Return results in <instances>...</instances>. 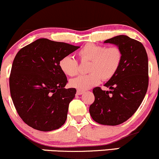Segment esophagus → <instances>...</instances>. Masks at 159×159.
Here are the masks:
<instances>
[{"instance_id":"1","label":"esophagus","mask_w":159,"mask_h":159,"mask_svg":"<svg viewBox=\"0 0 159 159\" xmlns=\"http://www.w3.org/2000/svg\"><path fill=\"white\" fill-rule=\"evenodd\" d=\"M83 93H84V91H82V90H78L77 92H76V94H77V95H81V94H83Z\"/></svg>"}]
</instances>
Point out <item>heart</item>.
<instances>
[{"label": "heart", "instance_id": "heart-1", "mask_svg": "<svg viewBox=\"0 0 159 159\" xmlns=\"http://www.w3.org/2000/svg\"><path fill=\"white\" fill-rule=\"evenodd\" d=\"M78 56L81 61H90L87 75H80L69 81L71 87L86 90L97 85L101 81H107L117 72L122 62V52L118 47L86 44L80 49ZM60 69L66 75L73 77L78 72V62L72 56H65L59 62Z\"/></svg>", "mask_w": 159, "mask_h": 159}]
</instances>
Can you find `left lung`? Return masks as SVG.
<instances>
[{
  "instance_id": "left-lung-1",
  "label": "left lung",
  "mask_w": 159,
  "mask_h": 159,
  "mask_svg": "<svg viewBox=\"0 0 159 159\" xmlns=\"http://www.w3.org/2000/svg\"><path fill=\"white\" fill-rule=\"evenodd\" d=\"M122 52V62L116 75L105 84L110 90H93L94 102L90 106L91 117L96 123L116 125L129 120L143 102L148 88V57L140 42L125 35L105 40Z\"/></svg>"
}]
</instances>
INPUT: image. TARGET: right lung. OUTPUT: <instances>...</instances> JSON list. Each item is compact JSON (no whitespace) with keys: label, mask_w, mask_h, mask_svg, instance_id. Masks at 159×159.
I'll use <instances>...</instances> for the list:
<instances>
[{"label":"right lung","mask_w":159,"mask_h":159,"mask_svg":"<svg viewBox=\"0 0 159 159\" xmlns=\"http://www.w3.org/2000/svg\"><path fill=\"white\" fill-rule=\"evenodd\" d=\"M79 48L43 38L17 53L10 76V95L20 117L29 126L50 132L65 123L76 90L65 88L68 81L59 62Z\"/></svg>","instance_id":"add662e5"}]
</instances>
